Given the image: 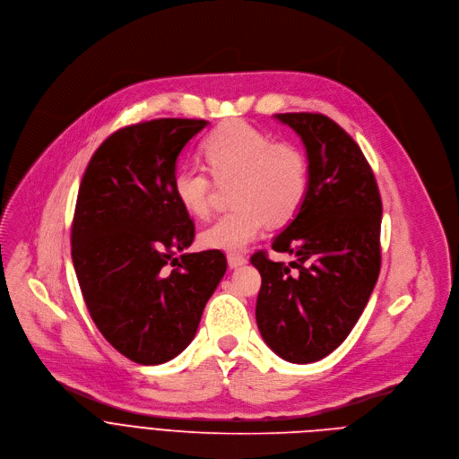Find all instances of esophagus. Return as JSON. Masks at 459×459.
I'll return each mask as SVG.
<instances>
[{"label":"esophagus","instance_id":"34e87169","mask_svg":"<svg viewBox=\"0 0 459 459\" xmlns=\"http://www.w3.org/2000/svg\"><path fill=\"white\" fill-rule=\"evenodd\" d=\"M227 261H229L230 268H238V266H243L247 263V257L243 254H229Z\"/></svg>","mask_w":459,"mask_h":459}]
</instances>
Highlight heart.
I'll return each instance as SVG.
<instances>
[{
	"label": "heart",
	"instance_id": "heart-1",
	"mask_svg": "<svg viewBox=\"0 0 459 459\" xmlns=\"http://www.w3.org/2000/svg\"><path fill=\"white\" fill-rule=\"evenodd\" d=\"M202 149L216 184L232 182L234 205L202 230L200 243L205 248L232 254L247 248L266 223L290 221L308 195L307 155L290 142H273L245 120L220 124L205 136ZM212 178L196 166L175 173V196L189 214L205 216L211 211Z\"/></svg>",
	"mask_w": 459,
	"mask_h": 459
}]
</instances>
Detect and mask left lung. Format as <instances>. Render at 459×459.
Instances as JSON below:
<instances>
[{"mask_svg":"<svg viewBox=\"0 0 459 459\" xmlns=\"http://www.w3.org/2000/svg\"><path fill=\"white\" fill-rule=\"evenodd\" d=\"M275 117L307 147L310 187L272 243L295 261L275 263L264 250L250 257L261 273L255 321L281 359L310 364L346 341L369 300L382 261V200L364 152L337 122L321 113Z\"/></svg>","mask_w":459,"mask_h":459,"instance_id":"left-lung-1","label":"left lung"}]
</instances>
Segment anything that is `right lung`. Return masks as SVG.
<instances>
[{
	"instance_id": "add662e5",
	"label": "right lung",
	"mask_w": 459,
	"mask_h": 459,
	"mask_svg": "<svg viewBox=\"0 0 459 459\" xmlns=\"http://www.w3.org/2000/svg\"><path fill=\"white\" fill-rule=\"evenodd\" d=\"M205 126H126L99 145L81 180L72 259L86 308L104 339L142 366L164 364L191 344L227 270L220 250L175 257L195 241V221L173 191L177 159Z\"/></svg>"
}]
</instances>
